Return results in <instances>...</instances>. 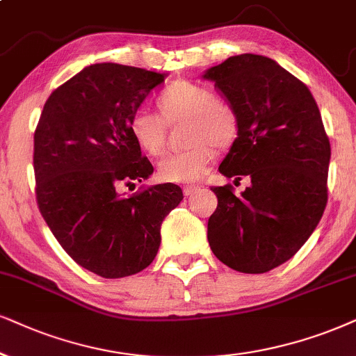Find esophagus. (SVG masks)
Instances as JSON below:
<instances>
[{"label":"esophagus","instance_id":"obj_1","mask_svg":"<svg viewBox=\"0 0 356 356\" xmlns=\"http://www.w3.org/2000/svg\"><path fill=\"white\" fill-rule=\"evenodd\" d=\"M200 191L199 186H186L184 187V195H193V193H197Z\"/></svg>","mask_w":356,"mask_h":356}]
</instances>
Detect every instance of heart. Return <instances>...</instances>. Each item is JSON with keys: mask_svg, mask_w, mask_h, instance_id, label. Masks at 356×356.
I'll return each mask as SVG.
<instances>
[{"mask_svg": "<svg viewBox=\"0 0 356 356\" xmlns=\"http://www.w3.org/2000/svg\"><path fill=\"white\" fill-rule=\"evenodd\" d=\"M161 113L141 106L131 115L129 133L139 149L157 156L164 149L169 124L186 121L182 139L186 149L170 152L157 164L164 182L199 181L215 157V146L228 147L238 136V115L230 103L215 97L205 85L175 80L157 98Z\"/></svg>", "mask_w": 356, "mask_h": 356, "instance_id": "1", "label": "heart"}]
</instances>
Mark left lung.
Masks as SVG:
<instances>
[{
	"label": "left lung",
	"instance_id": "obj_1",
	"mask_svg": "<svg viewBox=\"0 0 356 356\" xmlns=\"http://www.w3.org/2000/svg\"><path fill=\"white\" fill-rule=\"evenodd\" d=\"M204 79L238 115V136L218 170L251 179L241 195L232 186L211 188L218 205L207 238L228 268L268 273L298 253L325 210L330 141L321 111L299 79L264 56L228 57Z\"/></svg>",
	"mask_w": 356,
	"mask_h": 356
}]
</instances>
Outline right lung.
I'll use <instances>...</instances> for the list:
<instances>
[{"label":"right lung","instance_id":"add662e5","mask_svg":"<svg viewBox=\"0 0 356 356\" xmlns=\"http://www.w3.org/2000/svg\"><path fill=\"white\" fill-rule=\"evenodd\" d=\"M165 74L105 62L54 90L34 133L35 199L75 263L106 279L149 266L161 223L184 199L175 184L118 192L152 174L129 120Z\"/></svg>","mask_w":356,"mask_h":356}]
</instances>
